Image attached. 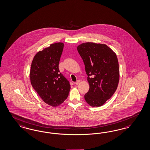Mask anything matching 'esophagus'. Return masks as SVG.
<instances>
[{
    "instance_id": "34e87169",
    "label": "esophagus",
    "mask_w": 150,
    "mask_h": 150,
    "mask_svg": "<svg viewBox=\"0 0 150 150\" xmlns=\"http://www.w3.org/2000/svg\"><path fill=\"white\" fill-rule=\"evenodd\" d=\"M80 83V80H78L75 83L76 84V85H78V84H79V83Z\"/></svg>"
}]
</instances>
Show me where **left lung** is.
Wrapping results in <instances>:
<instances>
[{"label":"left lung","instance_id":"obj_1","mask_svg":"<svg viewBox=\"0 0 150 150\" xmlns=\"http://www.w3.org/2000/svg\"><path fill=\"white\" fill-rule=\"evenodd\" d=\"M77 49L84 63L90 86L85 100L93 107L101 106L111 98L117 88V56L105 44L86 42L79 45Z\"/></svg>","mask_w":150,"mask_h":150}]
</instances>
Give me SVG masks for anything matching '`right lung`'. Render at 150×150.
I'll use <instances>...</instances> for the list:
<instances>
[{"instance_id":"1","label":"right lung","mask_w":150,"mask_h":150,"mask_svg":"<svg viewBox=\"0 0 150 150\" xmlns=\"http://www.w3.org/2000/svg\"><path fill=\"white\" fill-rule=\"evenodd\" d=\"M64 44L57 42L38 52L33 60L30 71L33 88L47 104L57 106L69 95L70 82L60 72L59 63Z\"/></svg>"}]
</instances>
